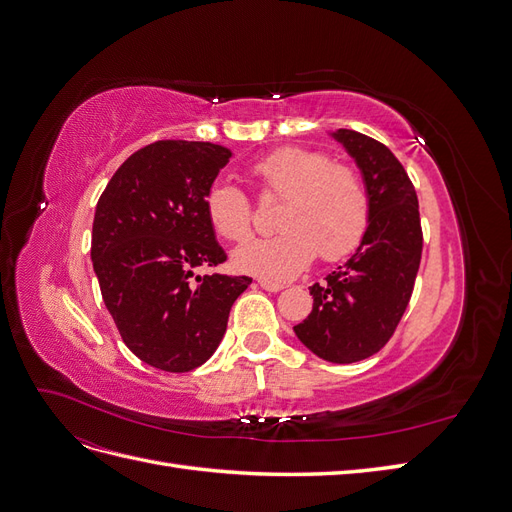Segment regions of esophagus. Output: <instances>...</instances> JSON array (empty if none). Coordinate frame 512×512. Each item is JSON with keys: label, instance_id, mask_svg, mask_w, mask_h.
<instances>
[{"label": "esophagus", "instance_id": "1", "mask_svg": "<svg viewBox=\"0 0 512 512\" xmlns=\"http://www.w3.org/2000/svg\"><path fill=\"white\" fill-rule=\"evenodd\" d=\"M258 286H260V288H265V290H269V292H280V290H284V284H280V282H271V280H258Z\"/></svg>", "mask_w": 512, "mask_h": 512}]
</instances>
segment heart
Wrapping results in <instances>:
<instances>
[{"mask_svg": "<svg viewBox=\"0 0 512 512\" xmlns=\"http://www.w3.org/2000/svg\"><path fill=\"white\" fill-rule=\"evenodd\" d=\"M260 190L282 198L267 239H247L232 252V267L262 280L286 282L320 256L339 260L354 252L369 226V194L352 166L305 147H282L252 166ZM211 228L228 241H241L252 228L247 196L228 181H215L205 196Z\"/></svg>", "mask_w": 512, "mask_h": 512, "instance_id": "1", "label": "heart"}]
</instances>
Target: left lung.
I'll return each mask as SVG.
<instances>
[{
	"label": "left lung",
	"instance_id": "1",
	"mask_svg": "<svg viewBox=\"0 0 512 512\" xmlns=\"http://www.w3.org/2000/svg\"><path fill=\"white\" fill-rule=\"evenodd\" d=\"M361 170L369 226L354 254L314 284L312 314L294 327L299 342L329 363H356L389 342L404 316L423 252L414 185L389 147L361 132H329Z\"/></svg>",
	"mask_w": 512,
	"mask_h": 512
}]
</instances>
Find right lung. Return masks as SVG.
<instances>
[{
	"label": "right lung",
	"instance_id": "right-lung-1",
	"mask_svg": "<svg viewBox=\"0 0 512 512\" xmlns=\"http://www.w3.org/2000/svg\"><path fill=\"white\" fill-rule=\"evenodd\" d=\"M230 158L213 143H151L117 168L98 200L91 262L104 305L126 346L162 371L203 365L252 284L245 275H194L226 260L205 196Z\"/></svg>",
	"mask_w": 512,
	"mask_h": 512
}]
</instances>
